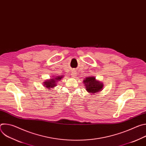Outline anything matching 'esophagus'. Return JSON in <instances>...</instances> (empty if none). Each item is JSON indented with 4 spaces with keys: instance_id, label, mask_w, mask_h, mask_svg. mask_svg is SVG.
<instances>
[{
    "instance_id": "esophagus-1",
    "label": "esophagus",
    "mask_w": 146,
    "mask_h": 146,
    "mask_svg": "<svg viewBox=\"0 0 146 146\" xmlns=\"http://www.w3.org/2000/svg\"><path fill=\"white\" fill-rule=\"evenodd\" d=\"M72 75V77H76V71H74V70H73L72 72V74H71Z\"/></svg>"
}]
</instances>
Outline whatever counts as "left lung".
Returning a JSON list of instances; mask_svg holds the SVG:
<instances>
[{"label": "left lung", "mask_w": 146, "mask_h": 146, "mask_svg": "<svg viewBox=\"0 0 146 146\" xmlns=\"http://www.w3.org/2000/svg\"><path fill=\"white\" fill-rule=\"evenodd\" d=\"M87 91L90 93L94 94L102 90L103 84L98 81L95 80L94 77H88L84 81Z\"/></svg>", "instance_id": "obj_1"}]
</instances>
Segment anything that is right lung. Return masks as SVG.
<instances>
[{
    "label": "right lung",
    "instance_id": "obj_1",
    "mask_svg": "<svg viewBox=\"0 0 146 146\" xmlns=\"http://www.w3.org/2000/svg\"><path fill=\"white\" fill-rule=\"evenodd\" d=\"M62 78V77L61 76H58L56 77H54V78H52L51 79H50L49 80H47L45 82H44V87H46L47 88H54V87H55L56 86V82L58 81L59 80H60L61 78ZM50 90V89H49Z\"/></svg>",
    "mask_w": 146,
    "mask_h": 146
}]
</instances>
